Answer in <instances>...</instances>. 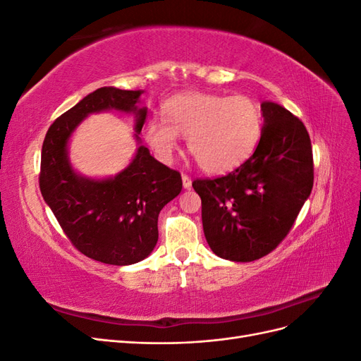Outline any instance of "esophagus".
<instances>
[{"label": "esophagus", "mask_w": 361, "mask_h": 361, "mask_svg": "<svg viewBox=\"0 0 361 361\" xmlns=\"http://www.w3.org/2000/svg\"><path fill=\"white\" fill-rule=\"evenodd\" d=\"M182 185H183L185 190H190L191 188L192 182H191V178L187 176V174H182Z\"/></svg>", "instance_id": "1"}]
</instances>
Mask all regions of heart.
Listing matches in <instances>:
<instances>
[{
    "label": "heart",
    "mask_w": 361,
    "mask_h": 361,
    "mask_svg": "<svg viewBox=\"0 0 361 361\" xmlns=\"http://www.w3.org/2000/svg\"><path fill=\"white\" fill-rule=\"evenodd\" d=\"M162 113L164 120L150 118L143 126L146 143L162 161H170L179 137H187L190 154L211 174L244 164L255 154L264 130L259 102L245 94L187 92L164 102Z\"/></svg>",
    "instance_id": "b5f03b06"
}]
</instances>
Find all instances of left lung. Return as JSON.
<instances>
[{"label": "left lung", "mask_w": 361, "mask_h": 361, "mask_svg": "<svg viewBox=\"0 0 361 361\" xmlns=\"http://www.w3.org/2000/svg\"><path fill=\"white\" fill-rule=\"evenodd\" d=\"M264 130L244 164L226 176L195 179L207 244L216 256L253 262L286 238L313 188L307 129L274 102H262Z\"/></svg>", "instance_id": "1"}]
</instances>
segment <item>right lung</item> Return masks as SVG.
<instances>
[{"label":"right lung","instance_id":"right-lung-1","mask_svg":"<svg viewBox=\"0 0 361 361\" xmlns=\"http://www.w3.org/2000/svg\"><path fill=\"white\" fill-rule=\"evenodd\" d=\"M143 90L101 87L54 122L42 146L39 185L73 247L108 265H133L146 259L158 243V215L182 190L180 173L164 166L147 147L137 148L130 166L114 178L81 177L68 161L73 130L89 114L116 109L136 117V139L147 108H140Z\"/></svg>","mask_w":361,"mask_h":361}]
</instances>
